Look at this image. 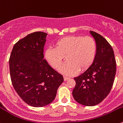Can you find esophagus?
Wrapping results in <instances>:
<instances>
[{"mask_svg":"<svg viewBox=\"0 0 123 123\" xmlns=\"http://www.w3.org/2000/svg\"><path fill=\"white\" fill-rule=\"evenodd\" d=\"M69 79V77H66V76H64V81H66L67 80H68Z\"/></svg>","mask_w":123,"mask_h":123,"instance_id":"esophagus-1","label":"esophagus"}]
</instances>
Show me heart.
I'll return each instance as SVG.
<instances>
[{
    "instance_id": "1",
    "label": "heart",
    "mask_w": 123,
    "mask_h": 123,
    "mask_svg": "<svg viewBox=\"0 0 123 123\" xmlns=\"http://www.w3.org/2000/svg\"><path fill=\"white\" fill-rule=\"evenodd\" d=\"M54 45L55 48H49L45 51L46 60L52 68L57 70L66 57L67 62L60 71L68 76L88 69L96 55V42L90 36H66L58 40Z\"/></svg>"
}]
</instances>
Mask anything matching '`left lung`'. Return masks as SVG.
Wrapping results in <instances>:
<instances>
[{
    "label": "left lung",
    "mask_w": 123,
    "mask_h": 123,
    "mask_svg": "<svg viewBox=\"0 0 123 123\" xmlns=\"http://www.w3.org/2000/svg\"><path fill=\"white\" fill-rule=\"evenodd\" d=\"M90 32L96 42V55L92 65L74 78L76 85L72 92L78 103L88 106L96 105L105 99L111 92L116 74V62L111 45L98 33Z\"/></svg>",
    "instance_id": "1"
}]
</instances>
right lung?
I'll return each mask as SVG.
<instances>
[{"label":"right lung","mask_w":123,"mask_h":123,"mask_svg":"<svg viewBox=\"0 0 123 123\" xmlns=\"http://www.w3.org/2000/svg\"><path fill=\"white\" fill-rule=\"evenodd\" d=\"M47 35L42 31L29 34L14 45L9 57L13 87L24 102L34 107L51 103L64 80L43 59Z\"/></svg>","instance_id":"obj_1"}]
</instances>
